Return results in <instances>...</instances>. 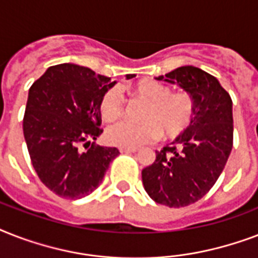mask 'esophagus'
<instances>
[{
    "label": "esophagus",
    "instance_id": "34e87169",
    "mask_svg": "<svg viewBox=\"0 0 258 258\" xmlns=\"http://www.w3.org/2000/svg\"><path fill=\"white\" fill-rule=\"evenodd\" d=\"M121 154H133V153H137L138 149H125V147H120L119 149Z\"/></svg>",
    "mask_w": 258,
    "mask_h": 258
}]
</instances>
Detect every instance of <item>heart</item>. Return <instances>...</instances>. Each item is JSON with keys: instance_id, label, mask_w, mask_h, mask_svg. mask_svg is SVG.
I'll list each match as a JSON object with an SVG mask.
<instances>
[{"instance_id": "1", "label": "heart", "mask_w": 258, "mask_h": 258, "mask_svg": "<svg viewBox=\"0 0 258 258\" xmlns=\"http://www.w3.org/2000/svg\"><path fill=\"white\" fill-rule=\"evenodd\" d=\"M134 92L147 104L143 108L141 123L121 120L109 125L105 139L109 145L135 149L157 141L158 138L174 139L190 127L196 113V105L190 93L171 88L154 80H142L133 87ZM124 108L123 93L117 87L107 89L99 103L101 117L107 121L116 120Z\"/></svg>"}]
</instances>
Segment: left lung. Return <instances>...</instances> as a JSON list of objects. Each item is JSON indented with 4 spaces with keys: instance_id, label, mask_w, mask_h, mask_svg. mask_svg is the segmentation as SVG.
Segmentation results:
<instances>
[{
    "instance_id": "1",
    "label": "left lung",
    "mask_w": 258,
    "mask_h": 258,
    "mask_svg": "<svg viewBox=\"0 0 258 258\" xmlns=\"http://www.w3.org/2000/svg\"><path fill=\"white\" fill-rule=\"evenodd\" d=\"M157 80L176 83L190 93L196 113L171 146L155 151L142 180L157 204L183 208L206 196L224 171L233 149V103L214 76L196 67H179Z\"/></svg>"
}]
</instances>
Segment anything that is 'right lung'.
<instances>
[{"instance_id": "1", "label": "right lung", "mask_w": 258, "mask_h": 258, "mask_svg": "<svg viewBox=\"0 0 258 258\" xmlns=\"http://www.w3.org/2000/svg\"><path fill=\"white\" fill-rule=\"evenodd\" d=\"M113 84L86 67L60 64L30 87L24 138L34 171L56 196L79 200L91 194L119 155L116 147L91 143L103 133L99 103Z\"/></svg>"}]
</instances>
